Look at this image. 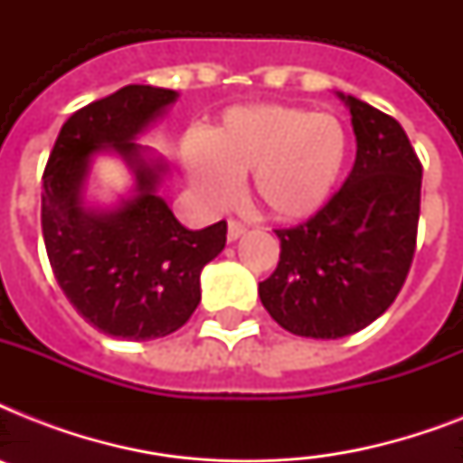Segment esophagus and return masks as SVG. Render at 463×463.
Here are the masks:
<instances>
[{"instance_id": "obj_1", "label": "esophagus", "mask_w": 463, "mask_h": 463, "mask_svg": "<svg viewBox=\"0 0 463 463\" xmlns=\"http://www.w3.org/2000/svg\"><path fill=\"white\" fill-rule=\"evenodd\" d=\"M245 231H247L245 225L240 223V221H235V218H231V221H228V240H231V242H235V240H238Z\"/></svg>"}]
</instances>
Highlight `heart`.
I'll return each mask as SVG.
<instances>
[{"label": "heart", "mask_w": 463, "mask_h": 463, "mask_svg": "<svg viewBox=\"0 0 463 463\" xmlns=\"http://www.w3.org/2000/svg\"><path fill=\"white\" fill-rule=\"evenodd\" d=\"M351 154V137L334 115L305 108H235L209 139L187 137L182 158L203 202L221 206L235 180L250 175V194L283 221L307 218L334 194Z\"/></svg>", "instance_id": "obj_1"}]
</instances>
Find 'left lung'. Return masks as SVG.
<instances>
[{
    "instance_id": "8db88e82",
    "label": "left lung",
    "mask_w": 463,
    "mask_h": 463,
    "mask_svg": "<svg viewBox=\"0 0 463 463\" xmlns=\"http://www.w3.org/2000/svg\"><path fill=\"white\" fill-rule=\"evenodd\" d=\"M358 141L344 187L293 228H279L276 271L261 305L283 329L341 338L365 329L394 303L416 254L423 165L394 118L353 96Z\"/></svg>"
}]
</instances>
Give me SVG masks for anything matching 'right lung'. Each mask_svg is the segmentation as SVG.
Returning <instances> with one entry per match:
<instances>
[{
	"label": "right lung",
	"mask_w": 463,
	"mask_h": 463,
	"mask_svg": "<svg viewBox=\"0 0 463 463\" xmlns=\"http://www.w3.org/2000/svg\"><path fill=\"white\" fill-rule=\"evenodd\" d=\"M177 93L125 86L61 125L43 173V238L54 279L76 312L108 336L148 341L173 334L202 300V269L225 247V221L187 231L156 194L165 167L148 165L134 137ZM118 150L137 173V194L98 214L80 206L90 156Z\"/></svg>",
	"instance_id": "obj_1"
}]
</instances>
